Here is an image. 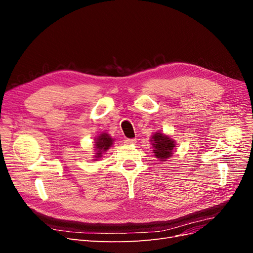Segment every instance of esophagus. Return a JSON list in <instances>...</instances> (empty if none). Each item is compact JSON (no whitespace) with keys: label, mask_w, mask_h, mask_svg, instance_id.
I'll list each match as a JSON object with an SVG mask.
<instances>
[{"label":"esophagus","mask_w":253,"mask_h":253,"mask_svg":"<svg viewBox=\"0 0 253 253\" xmlns=\"http://www.w3.org/2000/svg\"><path fill=\"white\" fill-rule=\"evenodd\" d=\"M135 142H136V139H134V138H126L125 139L126 144H133Z\"/></svg>","instance_id":"34e87169"}]
</instances>
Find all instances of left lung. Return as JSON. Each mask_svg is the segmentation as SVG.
<instances>
[{"mask_svg": "<svg viewBox=\"0 0 253 253\" xmlns=\"http://www.w3.org/2000/svg\"><path fill=\"white\" fill-rule=\"evenodd\" d=\"M152 145L154 147L153 151H154L155 156L157 158L163 159V162H165V159H168L172 155L173 149L175 148V143L169 137L162 133H155L152 136Z\"/></svg>", "mask_w": 253, "mask_h": 253, "instance_id": "obj_1", "label": "left lung"}]
</instances>
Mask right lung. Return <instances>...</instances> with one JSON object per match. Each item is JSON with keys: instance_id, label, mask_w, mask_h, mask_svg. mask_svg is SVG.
Instances as JSON below:
<instances>
[{"instance_id": "right-lung-1", "label": "right lung", "mask_w": 253, "mask_h": 253, "mask_svg": "<svg viewBox=\"0 0 253 253\" xmlns=\"http://www.w3.org/2000/svg\"><path fill=\"white\" fill-rule=\"evenodd\" d=\"M112 143H113V139L109 136V134L103 133V134L99 136L97 140H96V144H95L96 150L98 152V153H96L97 155L95 157H97V158L100 157L101 154H102V152L108 150L112 145Z\"/></svg>"}]
</instances>
